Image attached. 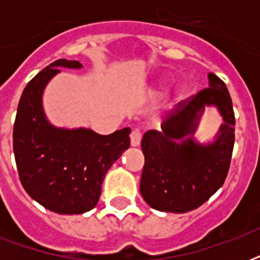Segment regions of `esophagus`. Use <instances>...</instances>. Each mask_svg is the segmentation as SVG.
<instances>
[{
    "label": "esophagus",
    "mask_w": 260,
    "mask_h": 260,
    "mask_svg": "<svg viewBox=\"0 0 260 260\" xmlns=\"http://www.w3.org/2000/svg\"><path fill=\"white\" fill-rule=\"evenodd\" d=\"M140 142H142V131L136 128V129L132 131V134H131V146H140Z\"/></svg>",
    "instance_id": "1"
}]
</instances>
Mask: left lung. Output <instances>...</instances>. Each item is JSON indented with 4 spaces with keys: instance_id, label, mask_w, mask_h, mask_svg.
Returning a JSON list of instances; mask_svg holds the SVG:
<instances>
[{
    "instance_id": "1",
    "label": "left lung",
    "mask_w": 260,
    "mask_h": 260,
    "mask_svg": "<svg viewBox=\"0 0 260 260\" xmlns=\"http://www.w3.org/2000/svg\"><path fill=\"white\" fill-rule=\"evenodd\" d=\"M209 87L189 101L179 102L162 131L151 129L142 139L146 158L140 179L144 201L156 210L186 213L206 202L225 181L235 143V114L225 83L213 73ZM208 106H214L224 123L212 142L193 139Z\"/></svg>"
}]
</instances>
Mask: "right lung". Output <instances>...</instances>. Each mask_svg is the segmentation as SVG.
<instances>
[{
	"mask_svg": "<svg viewBox=\"0 0 260 260\" xmlns=\"http://www.w3.org/2000/svg\"><path fill=\"white\" fill-rule=\"evenodd\" d=\"M59 69H82L78 60L59 59L26 85L13 128V152L25 191L46 209L81 214L97 205L112 165L129 148L131 128L98 135L87 128L52 125L43 108V93Z\"/></svg>",
	"mask_w": 260,
	"mask_h": 260,
	"instance_id": "add662e5",
	"label": "right lung"
}]
</instances>
